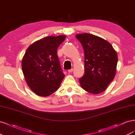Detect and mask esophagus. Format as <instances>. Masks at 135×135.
<instances>
[{
    "label": "esophagus",
    "mask_w": 135,
    "mask_h": 135,
    "mask_svg": "<svg viewBox=\"0 0 135 135\" xmlns=\"http://www.w3.org/2000/svg\"><path fill=\"white\" fill-rule=\"evenodd\" d=\"M73 69H69V70H68L69 73H71V72H73Z\"/></svg>",
    "instance_id": "34e87169"
}]
</instances>
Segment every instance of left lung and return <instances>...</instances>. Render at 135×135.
<instances>
[{
    "label": "left lung",
    "mask_w": 135,
    "mask_h": 135,
    "mask_svg": "<svg viewBox=\"0 0 135 135\" xmlns=\"http://www.w3.org/2000/svg\"><path fill=\"white\" fill-rule=\"evenodd\" d=\"M84 52V74L79 80L81 88L92 94L104 91L116 73L118 57L107 40L89 33L76 35Z\"/></svg>",
    "instance_id": "left-lung-1"
}]
</instances>
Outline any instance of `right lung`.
Listing matches in <instances>:
<instances>
[{
    "mask_svg": "<svg viewBox=\"0 0 135 135\" xmlns=\"http://www.w3.org/2000/svg\"><path fill=\"white\" fill-rule=\"evenodd\" d=\"M65 35L50 36L28 47L22 60V70L28 86L36 95L46 97L59 89L65 75L57 50Z\"/></svg>",
    "mask_w": 135,
    "mask_h": 135,
    "instance_id": "obj_1",
    "label": "right lung"
}]
</instances>
